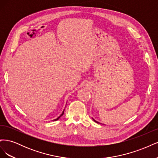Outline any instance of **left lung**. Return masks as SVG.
Returning a JSON list of instances; mask_svg holds the SVG:
<instances>
[{"mask_svg":"<svg viewBox=\"0 0 158 158\" xmlns=\"http://www.w3.org/2000/svg\"><path fill=\"white\" fill-rule=\"evenodd\" d=\"M93 118V120H94V121H95V123H99V124H102V123H99L98 121H95V119H94V118ZM102 125H103V124H102Z\"/></svg>","mask_w":158,"mask_h":158,"instance_id":"obj_1","label":"left lung"}]
</instances>
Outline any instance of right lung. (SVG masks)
I'll list each match as a JSON object with an SVG mask.
<instances>
[{
    "mask_svg": "<svg viewBox=\"0 0 158 158\" xmlns=\"http://www.w3.org/2000/svg\"><path fill=\"white\" fill-rule=\"evenodd\" d=\"M64 109L63 110V113H62V114H60V115L59 117H57L56 118L54 119V120H53V121H57V120H59V118H60V117H62V116H63V114H64Z\"/></svg>",
    "mask_w": 158,
    "mask_h": 158,
    "instance_id": "obj_1",
    "label": "right lung"
}]
</instances>
